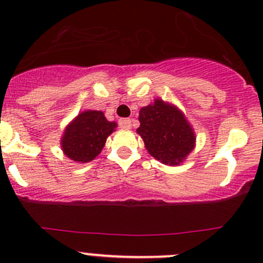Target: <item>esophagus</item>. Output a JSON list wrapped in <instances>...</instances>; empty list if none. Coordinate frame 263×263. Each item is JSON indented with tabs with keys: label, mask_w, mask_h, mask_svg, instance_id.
Returning <instances> with one entry per match:
<instances>
[{
	"label": "esophagus",
	"mask_w": 263,
	"mask_h": 263,
	"mask_svg": "<svg viewBox=\"0 0 263 263\" xmlns=\"http://www.w3.org/2000/svg\"><path fill=\"white\" fill-rule=\"evenodd\" d=\"M118 124H119V127H121V128L128 129V128H131L132 122H131V119H129V118H121L118 121Z\"/></svg>",
	"instance_id": "34e87169"
}]
</instances>
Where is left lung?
Returning a JSON list of instances; mask_svg holds the SVG:
<instances>
[{
  "instance_id": "1",
  "label": "left lung",
  "mask_w": 263,
  "mask_h": 263,
  "mask_svg": "<svg viewBox=\"0 0 263 263\" xmlns=\"http://www.w3.org/2000/svg\"><path fill=\"white\" fill-rule=\"evenodd\" d=\"M139 121L137 134L148 154L161 163L178 165L195 147L196 136L190 122L169 103L155 99L140 109Z\"/></svg>"
}]
</instances>
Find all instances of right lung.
Here are the masks:
<instances>
[{
	"instance_id": "obj_1",
	"label": "right lung",
	"mask_w": 263,
	"mask_h": 263,
	"mask_svg": "<svg viewBox=\"0 0 263 263\" xmlns=\"http://www.w3.org/2000/svg\"><path fill=\"white\" fill-rule=\"evenodd\" d=\"M116 127L100 110H85L66 127L61 140L63 153L71 160L89 163L99 155Z\"/></svg>"
}]
</instances>
